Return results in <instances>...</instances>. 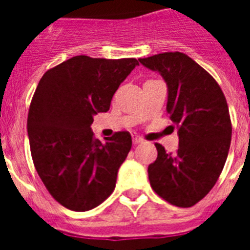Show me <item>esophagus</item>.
Returning <instances> with one entry per match:
<instances>
[{
    "label": "esophagus",
    "instance_id": "34e87169",
    "mask_svg": "<svg viewBox=\"0 0 250 250\" xmlns=\"http://www.w3.org/2000/svg\"><path fill=\"white\" fill-rule=\"evenodd\" d=\"M132 141H133V144H140V143H143V139H141L140 136H132Z\"/></svg>",
    "mask_w": 250,
    "mask_h": 250
}]
</instances>
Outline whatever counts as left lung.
Instances as JSON below:
<instances>
[{
  "label": "left lung",
  "instance_id": "obj_1",
  "mask_svg": "<svg viewBox=\"0 0 250 250\" xmlns=\"http://www.w3.org/2000/svg\"><path fill=\"white\" fill-rule=\"evenodd\" d=\"M139 61L166 82L167 114L179 133L175 154L156 144L158 156L148 167L149 182L168 204L190 208L215 186L229 156V105L213 76L184 53H161Z\"/></svg>",
  "mask_w": 250,
  "mask_h": 250
}]
</instances>
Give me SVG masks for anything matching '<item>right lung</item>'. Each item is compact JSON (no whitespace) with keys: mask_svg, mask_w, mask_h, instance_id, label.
Listing matches in <instances>:
<instances>
[{"mask_svg":"<svg viewBox=\"0 0 250 250\" xmlns=\"http://www.w3.org/2000/svg\"><path fill=\"white\" fill-rule=\"evenodd\" d=\"M137 64L136 58L76 56L39 82L27 119L31 156L49 193L67 209L86 211L113 193L132 139L119 131L102 144L90 125Z\"/></svg>","mask_w":250,"mask_h":250,"instance_id":"obj_1","label":"right lung"}]
</instances>
